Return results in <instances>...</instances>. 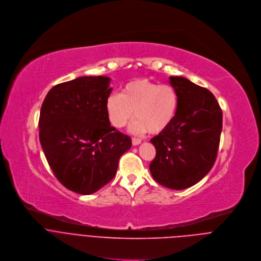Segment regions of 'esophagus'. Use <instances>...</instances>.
Here are the masks:
<instances>
[{"label":"esophagus","instance_id":"obj_1","mask_svg":"<svg viewBox=\"0 0 261 261\" xmlns=\"http://www.w3.org/2000/svg\"><path fill=\"white\" fill-rule=\"evenodd\" d=\"M132 142H133V145L134 146H138V145H140L141 144V140L140 139H136V138H133V140H132Z\"/></svg>","mask_w":261,"mask_h":261}]
</instances>
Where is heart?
Segmentation results:
<instances>
[{
    "instance_id": "obj_1",
    "label": "heart",
    "mask_w": 261,
    "mask_h": 261,
    "mask_svg": "<svg viewBox=\"0 0 261 261\" xmlns=\"http://www.w3.org/2000/svg\"><path fill=\"white\" fill-rule=\"evenodd\" d=\"M179 107L177 90L148 79L126 83L119 93L106 99V112L112 125L121 128L134 117L129 130L134 134H161L173 122Z\"/></svg>"
}]
</instances>
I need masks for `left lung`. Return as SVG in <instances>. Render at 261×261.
I'll list each match as a JSON object with an SVG mask.
<instances>
[{
	"label": "left lung",
	"mask_w": 261,
	"mask_h": 261,
	"mask_svg": "<svg viewBox=\"0 0 261 261\" xmlns=\"http://www.w3.org/2000/svg\"><path fill=\"white\" fill-rule=\"evenodd\" d=\"M179 95L177 114L168 128L150 140L156 156L153 179L175 190L193 186L213 168L222 130V111L213 93L187 78L170 77Z\"/></svg>",
	"instance_id": "8db88e82"
}]
</instances>
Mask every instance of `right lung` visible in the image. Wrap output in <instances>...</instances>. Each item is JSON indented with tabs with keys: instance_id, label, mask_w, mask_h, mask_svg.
<instances>
[{
	"instance_id": "add662e5",
	"label": "right lung",
	"mask_w": 261,
	"mask_h": 261,
	"mask_svg": "<svg viewBox=\"0 0 261 261\" xmlns=\"http://www.w3.org/2000/svg\"><path fill=\"white\" fill-rule=\"evenodd\" d=\"M106 76H83L52 87L41 107L40 143L58 180L79 194L109 183L128 136L111 126L106 99L112 91Z\"/></svg>"
}]
</instances>
